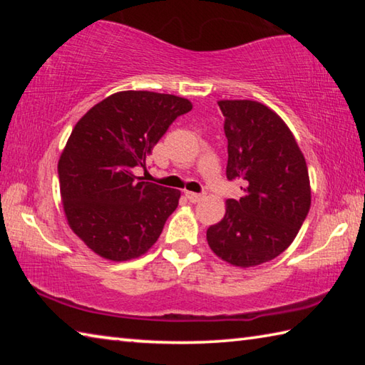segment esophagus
<instances>
[{"instance_id": "34e87169", "label": "esophagus", "mask_w": 365, "mask_h": 365, "mask_svg": "<svg viewBox=\"0 0 365 365\" xmlns=\"http://www.w3.org/2000/svg\"><path fill=\"white\" fill-rule=\"evenodd\" d=\"M185 196H187L191 202H200L201 200H205V195L193 193V191H185Z\"/></svg>"}]
</instances>
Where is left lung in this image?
<instances>
[{
  "instance_id": "1",
  "label": "left lung",
  "mask_w": 365,
  "mask_h": 365,
  "mask_svg": "<svg viewBox=\"0 0 365 365\" xmlns=\"http://www.w3.org/2000/svg\"><path fill=\"white\" fill-rule=\"evenodd\" d=\"M228 141L227 178L243 196L227 200L224 219L206 232L209 248L235 267H255L282 255L311 207L304 154L282 117L262 103L220 100Z\"/></svg>"
}]
</instances>
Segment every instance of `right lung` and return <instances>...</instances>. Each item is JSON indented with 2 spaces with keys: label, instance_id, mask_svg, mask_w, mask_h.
I'll return each mask as SVG.
<instances>
[{
  "label": "right lung",
  "instance_id": "add662e5",
  "mask_svg": "<svg viewBox=\"0 0 365 365\" xmlns=\"http://www.w3.org/2000/svg\"><path fill=\"white\" fill-rule=\"evenodd\" d=\"M193 104L154 91H119L80 119L58 163L61 200L72 232L109 261L140 257L158 242L180 191L141 182L135 168Z\"/></svg>",
  "mask_w": 365,
  "mask_h": 365
}]
</instances>
